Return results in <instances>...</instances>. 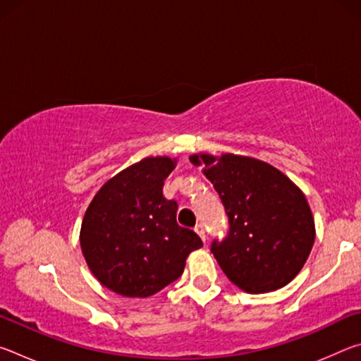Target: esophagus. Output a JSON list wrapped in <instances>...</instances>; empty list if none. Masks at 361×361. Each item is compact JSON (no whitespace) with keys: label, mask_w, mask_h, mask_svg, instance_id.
<instances>
[{"label":"esophagus","mask_w":361,"mask_h":361,"mask_svg":"<svg viewBox=\"0 0 361 361\" xmlns=\"http://www.w3.org/2000/svg\"><path fill=\"white\" fill-rule=\"evenodd\" d=\"M194 231H195V232H197V234L200 235V239H202V240L205 242V228H204V224H202V223L195 224V228H194Z\"/></svg>","instance_id":"esophagus-1"}]
</instances>
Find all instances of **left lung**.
<instances>
[{
  "instance_id": "8db88e82",
  "label": "left lung",
  "mask_w": 361,
  "mask_h": 361,
  "mask_svg": "<svg viewBox=\"0 0 361 361\" xmlns=\"http://www.w3.org/2000/svg\"><path fill=\"white\" fill-rule=\"evenodd\" d=\"M221 199L228 234L210 252L232 283L252 295L290 283L309 258L315 226L295 183L258 159L191 156Z\"/></svg>"
}]
</instances>
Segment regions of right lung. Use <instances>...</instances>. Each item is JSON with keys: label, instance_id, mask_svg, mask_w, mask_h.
I'll return each mask as SVG.
<instances>
[{"label": "right lung", "instance_id": "add662e5", "mask_svg": "<svg viewBox=\"0 0 361 361\" xmlns=\"http://www.w3.org/2000/svg\"><path fill=\"white\" fill-rule=\"evenodd\" d=\"M175 162L148 157L113 176L90 202L81 248L97 280L114 293L146 298L178 280L188 255L202 247L176 223V200L164 197Z\"/></svg>", "mask_w": 361, "mask_h": 361}]
</instances>
